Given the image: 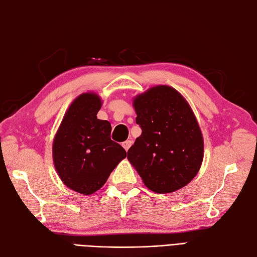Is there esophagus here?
I'll return each mask as SVG.
<instances>
[{
  "mask_svg": "<svg viewBox=\"0 0 257 257\" xmlns=\"http://www.w3.org/2000/svg\"><path fill=\"white\" fill-rule=\"evenodd\" d=\"M132 144H133V142H132V141H125V142L122 144V146H123V148L127 151L130 149L131 146H132Z\"/></svg>",
  "mask_w": 257,
  "mask_h": 257,
  "instance_id": "34e87169",
  "label": "esophagus"
}]
</instances>
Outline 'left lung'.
<instances>
[{
    "label": "left lung",
    "mask_w": 257,
    "mask_h": 257,
    "mask_svg": "<svg viewBox=\"0 0 257 257\" xmlns=\"http://www.w3.org/2000/svg\"><path fill=\"white\" fill-rule=\"evenodd\" d=\"M134 108L142 135L128 149V161L152 191L183 188L203 160L202 134L188 102L176 89L159 85L135 97Z\"/></svg>",
    "instance_id": "left-lung-1"
}]
</instances>
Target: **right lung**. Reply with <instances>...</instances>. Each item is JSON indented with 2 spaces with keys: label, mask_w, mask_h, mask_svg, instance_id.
Masks as SVG:
<instances>
[{
  "label": "right lung",
  "mask_w": 257,
  "mask_h": 257,
  "mask_svg": "<svg viewBox=\"0 0 257 257\" xmlns=\"http://www.w3.org/2000/svg\"><path fill=\"white\" fill-rule=\"evenodd\" d=\"M101 100L84 93L69 107L53 143V160L69 188L92 195L105 185L126 151L110 138L111 125L97 119Z\"/></svg>",
  "instance_id": "obj_1"
}]
</instances>
